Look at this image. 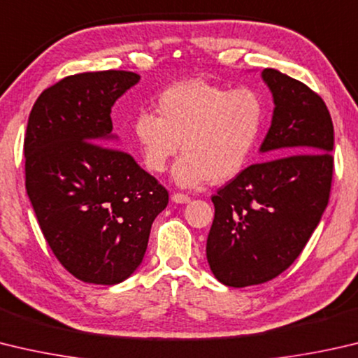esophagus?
I'll return each mask as SVG.
<instances>
[{
  "label": "esophagus",
  "mask_w": 358,
  "mask_h": 358,
  "mask_svg": "<svg viewBox=\"0 0 358 358\" xmlns=\"http://www.w3.org/2000/svg\"><path fill=\"white\" fill-rule=\"evenodd\" d=\"M172 201H173V203H181V205H185V203H189V201H191V197L185 196V194H173V196H172Z\"/></svg>",
  "instance_id": "34e87169"
}]
</instances>
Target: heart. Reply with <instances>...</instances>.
<instances>
[{"instance_id":"heart-1","label":"heart","mask_w":358,"mask_h":358,"mask_svg":"<svg viewBox=\"0 0 358 358\" xmlns=\"http://www.w3.org/2000/svg\"><path fill=\"white\" fill-rule=\"evenodd\" d=\"M157 114L134 115L131 136L142 162L162 173L181 150L172 177L180 187L225 183L249 164L262 138L266 103L249 87L230 90L203 80L173 84L157 100Z\"/></svg>"}]
</instances>
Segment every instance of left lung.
Here are the masks:
<instances>
[{
	"label": "left lung",
	"mask_w": 358,
	"mask_h": 358,
	"mask_svg": "<svg viewBox=\"0 0 358 358\" xmlns=\"http://www.w3.org/2000/svg\"><path fill=\"white\" fill-rule=\"evenodd\" d=\"M274 101L266 155L220 187L206 259L233 288L269 282L301 255L329 203L334 172V123L326 103L303 83L264 69ZM274 157V160H271Z\"/></svg>",
	"instance_id": "8db88e82"
}]
</instances>
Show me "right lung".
Wrapping results in <instances>:
<instances>
[{"label":"right lung","instance_id":"1","mask_svg":"<svg viewBox=\"0 0 358 358\" xmlns=\"http://www.w3.org/2000/svg\"><path fill=\"white\" fill-rule=\"evenodd\" d=\"M139 80L123 70L67 76L43 90L28 119V197L56 258L87 283L127 280L144 259L155 217L169 203L150 173L111 148L119 142L111 108Z\"/></svg>","mask_w":358,"mask_h":358}]
</instances>
